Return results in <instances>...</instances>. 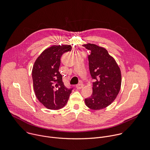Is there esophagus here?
Wrapping results in <instances>:
<instances>
[{"mask_svg": "<svg viewBox=\"0 0 150 150\" xmlns=\"http://www.w3.org/2000/svg\"><path fill=\"white\" fill-rule=\"evenodd\" d=\"M83 87V84H82V83H79V84H78L76 85V88H77V89H80V88H81Z\"/></svg>", "mask_w": 150, "mask_h": 150, "instance_id": "1", "label": "esophagus"}]
</instances>
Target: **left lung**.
<instances>
[{
	"label": "left lung",
	"mask_w": 150,
	"mask_h": 150,
	"mask_svg": "<svg viewBox=\"0 0 150 150\" xmlns=\"http://www.w3.org/2000/svg\"><path fill=\"white\" fill-rule=\"evenodd\" d=\"M91 51L88 55L89 70L93 83V93L84 100L86 106L100 110L110 105L116 99L121 86V73L115 59L108 51L93 44L83 45Z\"/></svg>",
	"instance_id": "obj_1"
}]
</instances>
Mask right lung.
I'll return each mask as SVG.
<instances>
[{
    "label": "right lung",
    "instance_id": "1",
    "mask_svg": "<svg viewBox=\"0 0 150 150\" xmlns=\"http://www.w3.org/2000/svg\"><path fill=\"white\" fill-rule=\"evenodd\" d=\"M70 45H53L45 49L34 64L32 76L36 97L47 108L57 110L67 103L73 88H67L59 72L60 58L70 51Z\"/></svg>",
    "mask_w": 150,
    "mask_h": 150
}]
</instances>
